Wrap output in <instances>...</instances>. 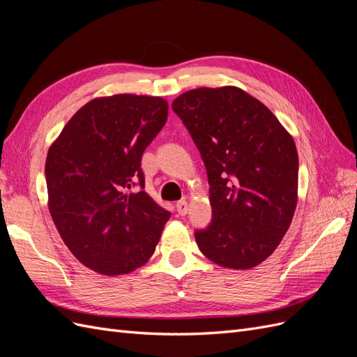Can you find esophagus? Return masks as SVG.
Listing matches in <instances>:
<instances>
[{"instance_id":"esophagus-1","label":"esophagus","mask_w":357,"mask_h":357,"mask_svg":"<svg viewBox=\"0 0 357 357\" xmlns=\"http://www.w3.org/2000/svg\"><path fill=\"white\" fill-rule=\"evenodd\" d=\"M176 207H177V213H178L180 215H186V214H188V210H189V205H188V202H186L185 199H181V201H178V202L176 204Z\"/></svg>"}]
</instances>
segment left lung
<instances>
[{
	"label": "left lung",
	"instance_id": "obj_1",
	"mask_svg": "<svg viewBox=\"0 0 357 357\" xmlns=\"http://www.w3.org/2000/svg\"><path fill=\"white\" fill-rule=\"evenodd\" d=\"M172 110L207 169L213 219L199 250L225 268L264 262L287 232L298 201L294 138L266 105L235 86L192 89Z\"/></svg>",
	"mask_w": 357,
	"mask_h": 357
}]
</instances>
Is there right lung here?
Masks as SVG:
<instances>
[{
	"instance_id": "right-lung-1",
	"label": "right lung",
	"mask_w": 357,
	"mask_h": 357,
	"mask_svg": "<svg viewBox=\"0 0 357 357\" xmlns=\"http://www.w3.org/2000/svg\"><path fill=\"white\" fill-rule=\"evenodd\" d=\"M167 117L159 96L95 98L49 149L50 215L70 252L95 273H132L155 253L171 213L144 192L142 156ZM132 185L140 190L128 194Z\"/></svg>"
}]
</instances>
